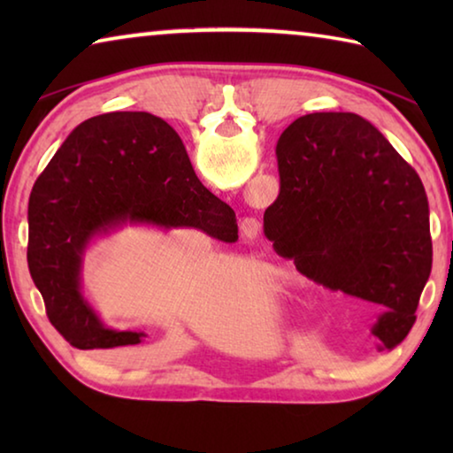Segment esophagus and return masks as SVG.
<instances>
[{
    "label": "esophagus",
    "instance_id": "obj_1",
    "mask_svg": "<svg viewBox=\"0 0 453 453\" xmlns=\"http://www.w3.org/2000/svg\"><path fill=\"white\" fill-rule=\"evenodd\" d=\"M242 235L245 237V240H256V237L259 235V232H262V224H259L257 218H243L242 219Z\"/></svg>",
    "mask_w": 453,
    "mask_h": 453
}]
</instances>
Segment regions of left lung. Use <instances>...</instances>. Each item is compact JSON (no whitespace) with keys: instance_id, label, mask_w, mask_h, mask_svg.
Masks as SVG:
<instances>
[{"instance_id":"obj_1","label":"left lung","mask_w":453,"mask_h":453,"mask_svg":"<svg viewBox=\"0 0 453 453\" xmlns=\"http://www.w3.org/2000/svg\"><path fill=\"white\" fill-rule=\"evenodd\" d=\"M275 151L281 188L264 235L313 281L378 305L372 335L392 349L410 334L432 272L419 175L356 113L296 119Z\"/></svg>"}]
</instances>
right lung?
I'll list each match as a JSON object with an SVG mask.
<instances>
[{
  "mask_svg": "<svg viewBox=\"0 0 453 453\" xmlns=\"http://www.w3.org/2000/svg\"><path fill=\"white\" fill-rule=\"evenodd\" d=\"M27 265L53 327L80 349L137 346L148 334L105 326L83 294V262L124 227L199 229L237 242L235 211L197 180L175 129L145 111L75 127L29 196Z\"/></svg>",
  "mask_w": 453,
  "mask_h": 453,
  "instance_id": "obj_1",
  "label": "right lung"
}]
</instances>
